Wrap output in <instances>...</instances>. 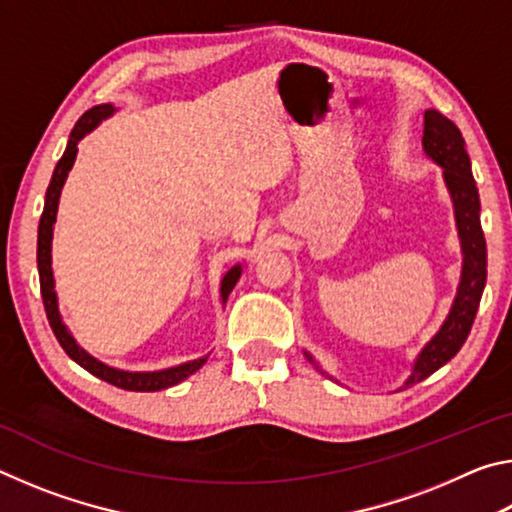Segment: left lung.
Listing matches in <instances>:
<instances>
[{"label": "left lung", "mask_w": 512, "mask_h": 512, "mask_svg": "<svg viewBox=\"0 0 512 512\" xmlns=\"http://www.w3.org/2000/svg\"><path fill=\"white\" fill-rule=\"evenodd\" d=\"M422 146L424 153L445 169V183L449 192H452L458 235H461L463 246V275L445 325L440 327V332L422 350L413 366V375L406 381L404 388L433 375V372L443 368L463 348L467 334L472 329L476 311H479L485 275H488V268H485L488 266V253H485V237L479 216V189H476L474 183L470 155L465 151V140L461 131H458L454 121L440 115L438 110H427L424 112ZM307 359L314 363L309 354Z\"/></svg>", "instance_id": "8db88e82"}]
</instances>
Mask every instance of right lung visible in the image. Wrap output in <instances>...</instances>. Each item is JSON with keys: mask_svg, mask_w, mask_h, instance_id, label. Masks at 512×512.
<instances>
[{"mask_svg": "<svg viewBox=\"0 0 512 512\" xmlns=\"http://www.w3.org/2000/svg\"><path fill=\"white\" fill-rule=\"evenodd\" d=\"M112 110H115V108H112L110 103H103V106L90 108L79 121H76L74 131H72V135H69V142H67V149L63 153V158L58 160L56 169H54V176H51V183L47 187V196H45V210H42L40 225H38L40 293H42V305H45L49 325H51V329H54L60 348L67 352L69 359H74L81 368L92 372L94 377L108 381V384L117 386V388H124V391L151 393V391H162V388L180 384V381L187 379L189 375H194V372L207 361V357L183 363V366H176V368L158 370V372H126V370H117V368L106 366V363L97 361L94 357H90L88 352L81 350L79 345H76L74 336L67 332V327L63 325V318H60V314H58V300H56V291H54V273H51V235H54L58 198H60V189H63V185H65L67 171L72 169V164L76 160V151H79V146H76V144H79L85 137V133H90L101 119L110 117ZM239 275H241V268L235 266V268H230L228 275L223 277V282H221L223 302H225V298L230 296V291L235 289Z\"/></svg>", "mask_w": 512, "mask_h": 512, "instance_id": "right-lung-1", "label": "right lung"}]
</instances>
